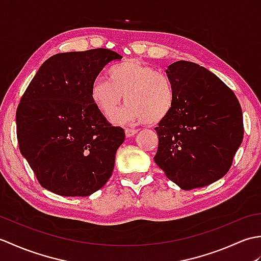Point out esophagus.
Instances as JSON below:
<instances>
[{"label": "esophagus", "mask_w": 261, "mask_h": 261, "mask_svg": "<svg viewBox=\"0 0 261 261\" xmlns=\"http://www.w3.org/2000/svg\"><path fill=\"white\" fill-rule=\"evenodd\" d=\"M137 132H138V130H136V129H125V136L129 138V137L135 136Z\"/></svg>", "instance_id": "obj_1"}]
</instances>
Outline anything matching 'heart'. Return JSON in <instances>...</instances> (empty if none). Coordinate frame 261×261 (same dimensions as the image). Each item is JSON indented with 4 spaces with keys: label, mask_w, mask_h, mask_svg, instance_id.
Returning <instances> with one entry per match:
<instances>
[{
    "label": "heart",
    "mask_w": 261,
    "mask_h": 261,
    "mask_svg": "<svg viewBox=\"0 0 261 261\" xmlns=\"http://www.w3.org/2000/svg\"><path fill=\"white\" fill-rule=\"evenodd\" d=\"M109 80L96 77L92 82L90 98L104 116H112L124 95L126 107L113 116L114 122H145L158 124L174 108L175 91L169 77L142 64L127 59L111 66Z\"/></svg>",
    "instance_id": "b5f03b06"
}]
</instances>
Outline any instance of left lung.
<instances>
[{"instance_id":"left-lung-1","label":"left lung","mask_w":261,"mask_h":261,"mask_svg":"<svg viewBox=\"0 0 261 261\" xmlns=\"http://www.w3.org/2000/svg\"><path fill=\"white\" fill-rule=\"evenodd\" d=\"M175 103L154 130V163L181 190L212 184L228 173L243 139L240 103L218 76L195 63L168 66Z\"/></svg>"}]
</instances>
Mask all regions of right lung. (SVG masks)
I'll return each mask as SVG.
<instances>
[{
    "label": "right lung",
    "mask_w": 261,
    "mask_h": 261,
    "mask_svg": "<svg viewBox=\"0 0 261 261\" xmlns=\"http://www.w3.org/2000/svg\"><path fill=\"white\" fill-rule=\"evenodd\" d=\"M122 57L105 48L54 55L41 65L16 109L20 151L42 187L88 196L112 175L124 130L90 98L92 82Z\"/></svg>",
    "instance_id": "add662e5"
}]
</instances>
